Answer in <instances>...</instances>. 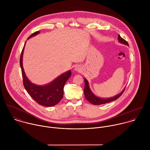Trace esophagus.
<instances>
[{
    "instance_id": "esophagus-1",
    "label": "esophagus",
    "mask_w": 150,
    "mask_h": 150,
    "mask_svg": "<svg viewBox=\"0 0 150 150\" xmlns=\"http://www.w3.org/2000/svg\"><path fill=\"white\" fill-rule=\"evenodd\" d=\"M74 70L76 71L79 72L81 71V67L79 65H75L74 67Z\"/></svg>"
}]
</instances>
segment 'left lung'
Listing matches in <instances>:
<instances>
[{
  "label": "left lung",
  "instance_id": "8db88e82",
  "mask_svg": "<svg viewBox=\"0 0 150 150\" xmlns=\"http://www.w3.org/2000/svg\"><path fill=\"white\" fill-rule=\"evenodd\" d=\"M118 41L119 42H120L121 43L126 45L129 46L128 45V42L124 40L123 38H122L119 35H118ZM85 81V87H84V90H83V92H84V95H85V97L86 98V99L91 104H94V105H100V104H105L109 103L110 101H113L114 100H117L118 98H119L122 94L123 93L125 88L118 95L115 96L114 97L112 98H99L97 96H96L91 91V90L90 89L89 87V85H88V82L86 79H84Z\"/></svg>",
  "mask_w": 150,
  "mask_h": 150
}]
</instances>
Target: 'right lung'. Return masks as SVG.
Returning a JSON list of instances; mask_svg holds the SVG:
<instances>
[{"label": "right lung", "instance_id": "add662e5", "mask_svg": "<svg viewBox=\"0 0 150 150\" xmlns=\"http://www.w3.org/2000/svg\"><path fill=\"white\" fill-rule=\"evenodd\" d=\"M38 33V31H35L28 39ZM24 46L21 52L19 63L25 89L37 103L42 106L51 107L57 104L63 98V88L66 82L71 76V71H69L63 73L51 82L45 85H37L31 83L27 78L23 67V55Z\"/></svg>", "mask_w": 150, "mask_h": 150}]
</instances>
